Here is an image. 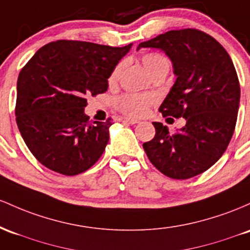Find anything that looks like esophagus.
<instances>
[{
	"label": "esophagus",
	"instance_id": "esophagus-1",
	"mask_svg": "<svg viewBox=\"0 0 250 250\" xmlns=\"http://www.w3.org/2000/svg\"><path fill=\"white\" fill-rule=\"evenodd\" d=\"M120 122L123 123H126V124H130V125H134V124H138V120L137 119H133V118H122L120 119Z\"/></svg>",
	"mask_w": 250,
	"mask_h": 250
}]
</instances>
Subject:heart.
<instances>
[{"mask_svg":"<svg viewBox=\"0 0 250 250\" xmlns=\"http://www.w3.org/2000/svg\"><path fill=\"white\" fill-rule=\"evenodd\" d=\"M143 66L145 67L148 74L152 77L156 73L159 72H169L170 63L169 60L164 55L158 54V53H146L142 57ZM125 61H122L117 64L111 72L108 77V83H116L119 80L120 74L124 69ZM151 99L148 97H142L137 94H124L117 99V106L119 110H122L124 113L130 114V116H142L147 110V106L150 104Z\"/></svg>","mask_w":250,"mask_h":250,"instance_id":"b5f03b06","label":"heart"}]
</instances>
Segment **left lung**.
I'll use <instances>...</instances> for the list:
<instances>
[{
  "instance_id": "left-lung-1",
  "label": "left lung",
  "mask_w": 250,
  "mask_h": 250,
  "mask_svg": "<svg viewBox=\"0 0 250 250\" xmlns=\"http://www.w3.org/2000/svg\"><path fill=\"white\" fill-rule=\"evenodd\" d=\"M140 48L161 49L170 59L176 81L159 112L187 122L176 133L152 123L156 136L143 147L167 177H195L222 157L234 133L240 106L234 63L214 38L190 28L170 30L139 43Z\"/></svg>"
}]
</instances>
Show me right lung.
Returning a JSON list of instances; mask_svg holds the SVG:
<instances>
[{
	"label": "right lung",
	"mask_w": 250,
	"mask_h": 250,
	"mask_svg": "<svg viewBox=\"0 0 250 250\" xmlns=\"http://www.w3.org/2000/svg\"><path fill=\"white\" fill-rule=\"evenodd\" d=\"M131 47L59 40L39 49L21 69L16 123L42 165L75 176L102 157L113 123H89L86 97L107 91L111 72Z\"/></svg>",
	"instance_id": "right-lung-1"
}]
</instances>
